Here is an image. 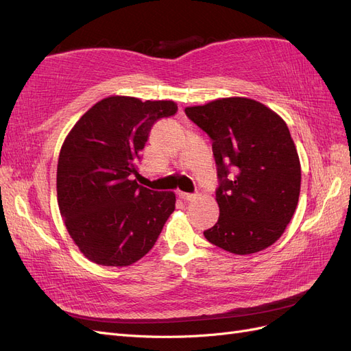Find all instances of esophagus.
I'll return each instance as SVG.
<instances>
[{
	"label": "esophagus",
	"mask_w": 351,
	"mask_h": 351,
	"mask_svg": "<svg viewBox=\"0 0 351 351\" xmlns=\"http://www.w3.org/2000/svg\"><path fill=\"white\" fill-rule=\"evenodd\" d=\"M178 197H182L183 200H195L196 195L193 193H184V192H178Z\"/></svg>",
	"instance_id": "esophagus-1"
}]
</instances>
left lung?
<instances>
[{"mask_svg":"<svg viewBox=\"0 0 351 351\" xmlns=\"http://www.w3.org/2000/svg\"><path fill=\"white\" fill-rule=\"evenodd\" d=\"M186 115L210 139L219 218L206 240L236 254L269 247L289 224L300 195V161L285 121L249 98H222Z\"/></svg>","mask_w":351,"mask_h":351,"instance_id":"8db88e82","label":"left lung"}]
</instances>
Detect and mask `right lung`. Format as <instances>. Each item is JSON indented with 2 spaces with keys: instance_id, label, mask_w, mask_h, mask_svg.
Instances as JSON below:
<instances>
[{
  "instance_id": "right-lung-1",
  "label": "right lung",
  "mask_w": 351,
  "mask_h": 351,
  "mask_svg": "<svg viewBox=\"0 0 351 351\" xmlns=\"http://www.w3.org/2000/svg\"><path fill=\"white\" fill-rule=\"evenodd\" d=\"M176 112L173 101L108 97L66 137L57 167L60 214L89 261L129 267L154 247L176 195L146 189L133 177L152 125Z\"/></svg>"
}]
</instances>
